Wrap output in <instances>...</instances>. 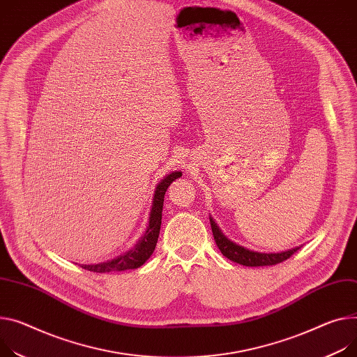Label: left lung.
<instances>
[{"label": "left lung", "mask_w": 357, "mask_h": 357, "mask_svg": "<svg viewBox=\"0 0 357 357\" xmlns=\"http://www.w3.org/2000/svg\"><path fill=\"white\" fill-rule=\"evenodd\" d=\"M210 225H211V231L215 240L217 248L220 249L222 255L225 257H227L229 260L243 264V266H249V267H259V266H274L278 263H282L284 260H287L291 255H294L300 248H294L286 252H280V253H260V252H253L243 248L240 244L233 243L231 240H229L223 231L220 230L215 225V222L210 217Z\"/></svg>", "instance_id": "1"}]
</instances>
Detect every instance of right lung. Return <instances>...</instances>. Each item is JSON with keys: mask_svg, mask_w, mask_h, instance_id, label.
<instances>
[{"mask_svg": "<svg viewBox=\"0 0 357 357\" xmlns=\"http://www.w3.org/2000/svg\"><path fill=\"white\" fill-rule=\"evenodd\" d=\"M180 176H181V172L170 173L169 176L164 177L157 184L147 230H146L144 236L139 240V243H137L131 250H128L124 255H120L112 260H107V261L97 263V264H79V267L94 271V273H114V271H124V270L137 268V267L143 266L149 260V257L153 255L157 240H158L164 196H166V191H167L170 183L174 181L176 178H178Z\"/></svg>", "mask_w": 357, "mask_h": 357, "instance_id": "obj_1", "label": "right lung"}]
</instances>
